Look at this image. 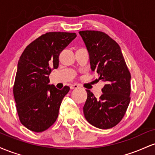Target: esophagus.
I'll return each instance as SVG.
<instances>
[{
  "instance_id": "obj_1",
  "label": "esophagus",
  "mask_w": 155,
  "mask_h": 155,
  "mask_svg": "<svg viewBox=\"0 0 155 155\" xmlns=\"http://www.w3.org/2000/svg\"><path fill=\"white\" fill-rule=\"evenodd\" d=\"M79 87V86L78 84H71L70 86V88L71 89V90H74V89H77Z\"/></svg>"
}]
</instances>
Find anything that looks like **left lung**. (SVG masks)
I'll use <instances>...</instances> for the list:
<instances>
[{"label":"left lung","mask_w":155,"mask_h":155,"mask_svg":"<svg viewBox=\"0 0 155 155\" xmlns=\"http://www.w3.org/2000/svg\"><path fill=\"white\" fill-rule=\"evenodd\" d=\"M90 55L92 71L106 84L97 99L90 90L83 107L84 117L100 129L116 126L123 118L130 101V73L120 47L107 34L101 31L79 32Z\"/></svg>","instance_id":"1"}]
</instances>
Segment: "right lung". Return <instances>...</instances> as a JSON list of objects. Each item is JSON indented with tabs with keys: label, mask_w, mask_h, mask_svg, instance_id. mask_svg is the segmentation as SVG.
Instances as JSON below:
<instances>
[{
	"label": "right lung",
	"mask_w": 155,
	"mask_h": 155,
	"mask_svg": "<svg viewBox=\"0 0 155 155\" xmlns=\"http://www.w3.org/2000/svg\"><path fill=\"white\" fill-rule=\"evenodd\" d=\"M76 37L75 33H47L30 44L19 58L13 92L19 120L30 130L43 132L58 118L70 87L58 90L49 84V76L58 68L60 52Z\"/></svg>",
	"instance_id": "right-lung-1"
}]
</instances>
